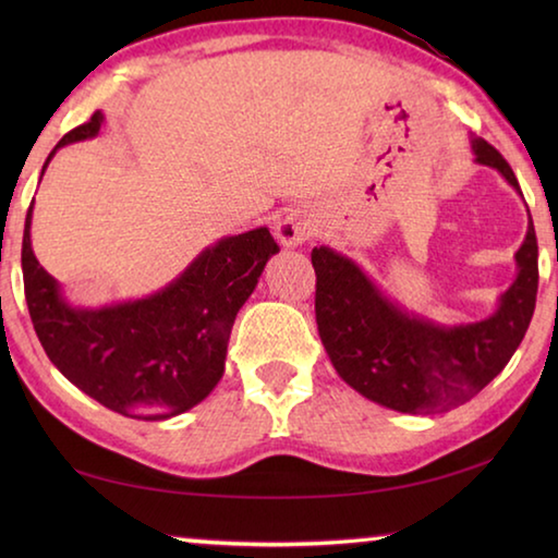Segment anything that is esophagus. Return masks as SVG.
Returning a JSON list of instances; mask_svg holds the SVG:
<instances>
[{
  "label": "esophagus",
  "mask_w": 558,
  "mask_h": 558,
  "mask_svg": "<svg viewBox=\"0 0 558 558\" xmlns=\"http://www.w3.org/2000/svg\"><path fill=\"white\" fill-rule=\"evenodd\" d=\"M315 231V219L305 211H290L276 223V239L282 248H295Z\"/></svg>",
  "instance_id": "1"
}]
</instances>
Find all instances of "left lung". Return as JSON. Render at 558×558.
<instances>
[{"label": "left lung", "instance_id": "obj_1", "mask_svg": "<svg viewBox=\"0 0 558 558\" xmlns=\"http://www.w3.org/2000/svg\"><path fill=\"white\" fill-rule=\"evenodd\" d=\"M475 162L493 167L519 194L507 159L483 137L470 140ZM532 216L514 253L517 278L480 323L440 325L409 313L352 258L313 248L319 339L337 374L364 399L401 413H442L470 401L505 369L526 335L539 288Z\"/></svg>", "mask_w": 558, "mask_h": 558}]
</instances>
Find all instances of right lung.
<instances>
[{"label": "right lung", "instance_id": "obj_1", "mask_svg": "<svg viewBox=\"0 0 558 558\" xmlns=\"http://www.w3.org/2000/svg\"><path fill=\"white\" fill-rule=\"evenodd\" d=\"M93 112L61 147L96 137ZM32 209L22 241L26 305L36 337L56 369L106 409L143 421H165L202 403L221 381L233 319L280 251L266 226L226 235L204 248L179 278L140 300L78 307L65 300L32 248Z\"/></svg>", "mask_w": 558, "mask_h": 558}]
</instances>
